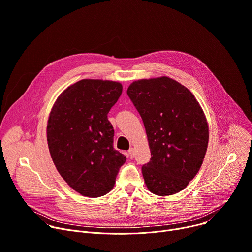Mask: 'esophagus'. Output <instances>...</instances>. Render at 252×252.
Listing matches in <instances>:
<instances>
[{
    "label": "esophagus",
    "mask_w": 252,
    "mask_h": 252,
    "mask_svg": "<svg viewBox=\"0 0 252 252\" xmlns=\"http://www.w3.org/2000/svg\"><path fill=\"white\" fill-rule=\"evenodd\" d=\"M127 155H128V157H129L130 158H134V151H133V149H129Z\"/></svg>",
    "instance_id": "34e87169"
}]
</instances>
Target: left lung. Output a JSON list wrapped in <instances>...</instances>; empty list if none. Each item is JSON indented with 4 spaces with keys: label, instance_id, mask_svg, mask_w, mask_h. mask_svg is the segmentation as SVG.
<instances>
[{
    "label": "left lung",
    "instance_id": "left-lung-1",
    "mask_svg": "<svg viewBox=\"0 0 252 252\" xmlns=\"http://www.w3.org/2000/svg\"><path fill=\"white\" fill-rule=\"evenodd\" d=\"M126 94L146 128L151 159L142 167L148 189L173 195L199 172L207 151L209 128L191 91L163 76L133 81Z\"/></svg>",
    "mask_w": 252,
    "mask_h": 252
}]
</instances>
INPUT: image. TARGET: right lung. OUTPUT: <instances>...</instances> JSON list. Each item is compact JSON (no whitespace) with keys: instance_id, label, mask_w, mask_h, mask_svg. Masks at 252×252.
<instances>
[{"instance_id":"obj_1","label":"right lung","mask_w":252,"mask_h":252,"mask_svg":"<svg viewBox=\"0 0 252 252\" xmlns=\"http://www.w3.org/2000/svg\"><path fill=\"white\" fill-rule=\"evenodd\" d=\"M123 93L120 82L82 79L55 101L47 125L53 163L73 190L96 198L112 188L126 158L113 148L107 113Z\"/></svg>"}]
</instances>
